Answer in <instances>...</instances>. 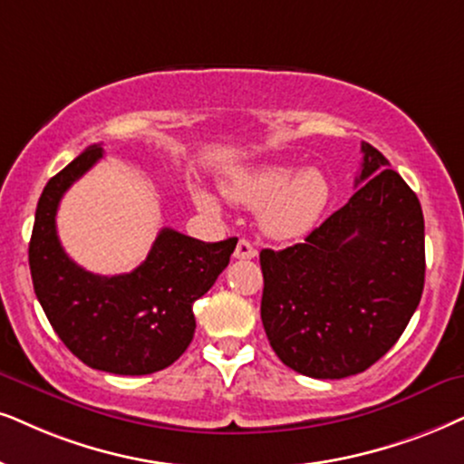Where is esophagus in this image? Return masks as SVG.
Masks as SVG:
<instances>
[{
    "instance_id": "1",
    "label": "esophagus",
    "mask_w": 464,
    "mask_h": 464,
    "mask_svg": "<svg viewBox=\"0 0 464 464\" xmlns=\"http://www.w3.org/2000/svg\"><path fill=\"white\" fill-rule=\"evenodd\" d=\"M233 256H236V259H255L256 248L248 242V239H239Z\"/></svg>"
}]
</instances>
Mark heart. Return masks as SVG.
<instances>
[{
    "instance_id": "b5f03b06",
    "label": "heart",
    "mask_w": 464,
    "mask_h": 464,
    "mask_svg": "<svg viewBox=\"0 0 464 464\" xmlns=\"http://www.w3.org/2000/svg\"><path fill=\"white\" fill-rule=\"evenodd\" d=\"M222 192L244 208H261L259 225L269 237L293 239L308 233L330 203V181L321 169L308 167L293 173L289 164H256L227 175ZM203 212L218 214V203L208 190H195Z\"/></svg>"
}]
</instances>
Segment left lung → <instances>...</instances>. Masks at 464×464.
<instances>
[{"mask_svg": "<svg viewBox=\"0 0 464 464\" xmlns=\"http://www.w3.org/2000/svg\"><path fill=\"white\" fill-rule=\"evenodd\" d=\"M357 190L304 244L261 250V321L283 363L313 379L363 372L401 338L424 291V214L388 158L362 143Z\"/></svg>", "mask_w": 464, "mask_h": 464, "instance_id": "1", "label": "left lung"}]
</instances>
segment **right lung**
Returning a JSON list of instances; mask_svg holds the SVG:
<instances>
[{"label":"right lung","mask_w":464,"mask_h":464,"mask_svg":"<svg viewBox=\"0 0 464 464\" xmlns=\"http://www.w3.org/2000/svg\"><path fill=\"white\" fill-rule=\"evenodd\" d=\"M101 158V145H92L44 186L29 239L34 291L53 330L87 366L151 374L188 349L197 327L192 304L228 266L237 237L209 244L162 228L130 274L87 272L62 248L55 216L63 192Z\"/></svg>","instance_id":"obj_1"}]
</instances>
